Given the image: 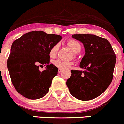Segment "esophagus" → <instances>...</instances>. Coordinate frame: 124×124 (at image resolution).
I'll return each mask as SVG.
<instances>
[{
  "instance_id": "esophagus-1",
  "label": "esophagus",
  "mask_w": 124,
  "mask_h": 124,
  "mask_svg": "<svg viewBox=\"0 0 124 124\" xmlns=\"http://www.w3.org/2000/svg\"><path fill=\"white\" fill-rule=\"evenodd\" d=\"M62 71H63V70L62 69H61V68H59V69H58V73H61Z\"/></svg>"
}]
</instances>
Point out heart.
I'll use <instances>...</instances> for the list:
<instances>
[{
    "mask_svg": "<svg viewBox=\"0 0 124 124\" xmlns=\"http://www.w3.org/2000/svg\"><path fill=\"white\" fill-rule=\"evenodd\" d=\"M67 45L70 48L72 51L75 53H78L81 51V46L80 43L78 41L74 39H70L67 41ZM58 50V45H54L51 48L49 51V54L51 58H54L57 54ZM53 64L55 66L58 67V68H61L62 70L68 69L71 66L72 63L69 61H63L61 60H56L53 62Z\"/></svg>",
    "mask_w": 124,
    "mask_h": 124,
    "instance_id": "obj_1",
    "label": "heart"
}]
</instances>
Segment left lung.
Masks as SVG:
<instances>
[{
  "instance_id": "obj_1",
  "label": "left lung",
  "mask_w": 124,
  "mask_h": 124,
  "mask_svg": "<svg viewBox=\"0 0 124 124\" xmlns=\"http://www.w3.org/2000/svg\"><path fill=\"white\" fill-rule=\"evenodd\" d=\"M72 37L84 46L85 54L80 67L85 70H71L66 85L70 93L78 100H92L104 92L112 81L116 56L105 38L88 34Z\"/></svg>"
}]
</instances>
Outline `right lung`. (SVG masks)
<instances>
[{
  "label": "right lung",
  "mask_w": 124,
  "mask_h": 124,
  "mask_svg": "<svg viewBox=\"0 0 124 124\" xmlns=\"http://www.w3.org/2000/svg\"><path fill=\"white\" fill-rule=\"evenodd\" d=\"M62 37L34 31L23 35L11 46L7 66L10 79L18 93L29 99H39L46 95L58 68L49 64V51ZM46 65L43 72L39 65Z\"/></svg>",
  "instance_id": "1"
}]
</instances>
